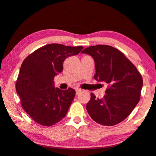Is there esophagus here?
<instances>
[{
  "label": "esophagus",
  "mask_w": 156,
  "mask_h": 156,
  "mask_svg": "<svg viewBox=\"0 0 156 156\" xmlns=\"http://www.w3.org/2000/svg\"><path fill=\"white\" fill-rule=\"evenodd\" d=\"M81 89L80 88H76V95L79 94V93L81 92Z\"/></svg>",
  "instance_id": "esophagus-1"
}]
</instances>
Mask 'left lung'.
<instances>
[{"label":"left lung","mask_w":156,"mask_h":156,"mask_svg":"<svg viewBox=\"0 0 156 156\" xmlns=\"http://www.w3.org/2000/svg\"><path fill=\"white\" fill-rule=\"evenodd\" d=\"M95 62V80L108 84L103 98L90 93L86 110L91 118L103 126L116 125L125 120L140 101L143 78L133 64L115 48L97 45L82 51Z\"/></svg>","instance_id":"8db88e82"}]
</instances>
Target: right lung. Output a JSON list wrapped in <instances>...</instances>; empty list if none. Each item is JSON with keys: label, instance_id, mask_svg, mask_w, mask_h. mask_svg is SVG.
<instances>
[{"label": "right lung", "instance_id": "add662e5", "mask_svg": "<svg viewBox=\"0 0 156 156\" xmlns=\"http://www.w3.org/2000/svg\"><path fill=\"white\" fill-rule=\"evenodd\" d=\"M83 48L51 43L37 49L23 62L16 92L23 108L36 123L51 126L66 116L76 90L55 88L54 77L63 71L68 57L78 55Z\"/></svg>", "mask_w": 156, "mask_h": 156}]
</instances>
